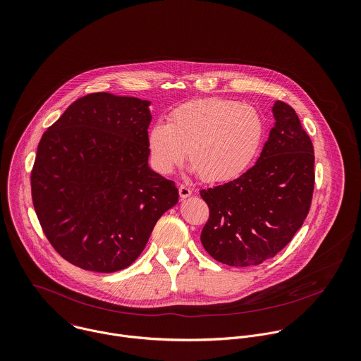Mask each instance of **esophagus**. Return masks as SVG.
I'll use <instances>...</instances> for the list:
<instances>
[{
    "mask_svg": "<svg viewBox=\"0 0 361 361\" xmlns=\"http://www.w3.org/2000/svg\"><path fill=\"white\" fill-rule=\"evenodd\" d=\"M178 194H180V198H181V200H185V198H188V197L192 195V190H191L190 187L181 184V185L178 187Z\"/></svg>",
    "mask_w": 361,
    "mask_h": 361,
    "instance_id": "obj_1",
    "label": "esophagus"
}]
</instances>
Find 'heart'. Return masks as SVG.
Returning <instances> with one entry per match:
<instances>
[{
  "label": "heart",
  "instance_id": "b5f03b06",
  "mask_svg": "<svg viewBox=\"0 0 361 361\" xmlns=\"http://www.w3.org/2000/svg\"><path fill=\"white\" fill-rule=\"evenodd\" d=\"M265 140V118L247 103L209 97L177 107L169 123H156L147 134L153 167L171 173L187 157L191 171L205 181L223 183L241 176Z\"/></svg>",
  "mask_w": 361,
  "mask_h": 361
}]
</instances>
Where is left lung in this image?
<instances>
[{
	"mask_svg": "<svg viewBox=\"0 0 361 361\" xmlns=\"http://www.w3.org/2000/svg\"><path fill=\"white\" fill-rule=\"evenodd\" d=\"M275 124L257 163L238 178L202 190L209 219L201 243L230 267L259 265L291 241L308 215L314 147L295 111L276 100Z\"/></svg>",
	"mask_w": 361,
	"mask_h": 361,
	"instance_id": "1",
	"label": "left lung"
}]
</instances>
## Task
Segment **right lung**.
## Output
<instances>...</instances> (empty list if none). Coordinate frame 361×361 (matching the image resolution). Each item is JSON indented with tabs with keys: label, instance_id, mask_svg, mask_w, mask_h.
<instances>
[{
	"label": "right lung",
	"instance_id": "add662e5",
	"mask_svg": "<svg viewBox=\"0 0 361 361\" xmlns=\"http://www.w3.org/2000/svg\"><path fill=\"white\" fill-rule=\"evenodd\" d=\"M150 102L111 93L78 100L43 134L32 200L54 250L85 271L111 274L144 251L178 202L174 183L149 164Z\"/></svg>",
	"mask_w": 361,
	"mask_h": 361
}]
</instances>
